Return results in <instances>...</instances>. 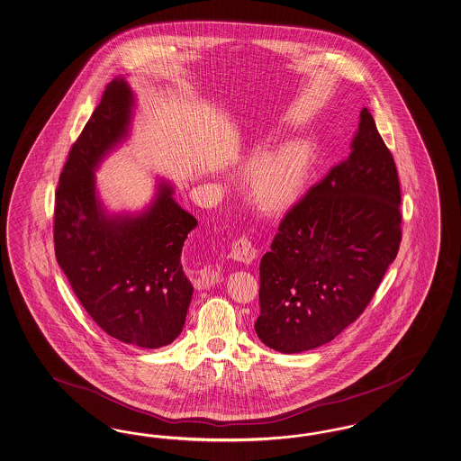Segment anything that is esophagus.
I'll list each match as a JSON object with an SVG mask.
<instances>
[{"label": "esophagus", "mask_w": 461, "mask_h": 461, "mask_svg": "<svg viewBox=\"0 0 461 461\" xmlns=\"http://www.w3.org/2000/svg\"><path fill=\"white\" fill-rule=\"evenodd\" d=\"M255 255H257V249L251 245L249 238L240 237L233 240L231 249H230L231 258H235V260L241 263H251L255 260Z\"/></svg>", "instance_id": "1"}]
</instances>
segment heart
<instances>
[{
    "label": "heart",
    "mask_w": 461,
    "mask_h": 461,
    "mask_svg": "<svg viewBox=\"0 0 461 461\" xmlns=\"http://www.w3.org/2000/svg\"><path fill=\"white\" fill-rule=\"evenodd\" d=\"M251 175V198L263 212H280L290 208L305 186L311 171V149L302 142H290L272 150V144L257 146L245 159Z\"/></svg>",
    "instance_id": "obj_1"
}]
</instances>
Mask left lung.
<instances>
[{"label":"left lung","instance_id":"1","mask_svg":"<svg viewBox=\"0 0 461 461\" xmlns=\"http://www.w3.org/2000/svg\"><path fill=\"white\" fill-rule=\"evenodd\" d=\"M398 169L364 107L352 152L286 212L260 262L257 336L295 354L330 342L374 297L401 243Z\"/></svg>","mask_w":461,"mask_h":461}]
</instances>
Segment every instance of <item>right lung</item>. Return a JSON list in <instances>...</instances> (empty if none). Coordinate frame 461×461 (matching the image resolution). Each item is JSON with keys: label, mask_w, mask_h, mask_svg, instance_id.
Segmentation results:
<instances>
[{"label": "right lung", "mask_w": 461, "mask_h": 461, "mask_svg": "<svg viewBox=\"0 0 461 461\" xmlns=\"http://www.w3.org/2000/svg\"><path fill=\"white\" fill-rule=\"evenodd\" d=\"M132 92L117 77L68 152L55 193V257L94 322L139 348L167 346L181 334L193 285L181 251L196 218L161 185L148 212L105 216L95 198L94 169L127 134Z\"/></svg>", "instance_id": "add662e5"}]
</instances>
